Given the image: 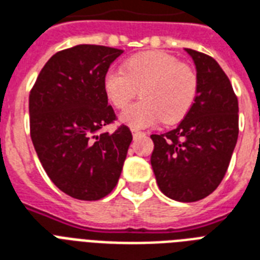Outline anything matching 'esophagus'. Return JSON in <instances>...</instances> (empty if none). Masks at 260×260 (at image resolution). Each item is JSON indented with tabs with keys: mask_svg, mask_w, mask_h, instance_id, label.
Returning a JSON list of instances; mask_svg holds the SVG:
<instances>
[{
	"mask_svg": "<svg viewBox=\"0 0 260 260\" xmlns=\"http://www.w3.org/2000/svg\"><path fill=\"white\" fill-rule=\"evenodd\" d=\"M140 135H143V132H140V131H136V129H132V136H134L135 139L138 138V136H140Z\"/></svg>",
	"mask_w": 260,
	"mask_h": 260,
	"instance_id": "esophagus-1",
	"label": "esophagus"
}]
</instances>
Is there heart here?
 <instances>
[{"mask_svg":"<svg viewBox=\"0 0 260 260\" xmlns=\"http://www.w3.org/2000/svg\"><path fill=\"white\" fill-rule=\"evenodd\" d=\"M141 90L142 99L126 107ZM109 102L122 112L121 121L131 128H147L162 120L173 124L187 116L199 92V76L191 65L174 55L147 51L132 55L122 71L110 69L104 77Z\"/></svg>","mask_w":260,"mask_h":260,"instance_id":"1","label":"heart"}]
</instances>
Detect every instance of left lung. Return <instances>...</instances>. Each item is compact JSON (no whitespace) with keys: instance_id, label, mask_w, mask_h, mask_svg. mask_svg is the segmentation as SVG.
Returning <instances> with one entry per match:
<instances>
[{"instance_id":"obj_1","label":"left lung","mask_w":260,"mask_h":260,"mask_svg":"<svg viewBox=\"0 0 260 260\" xmlns=\"http://www.w3.org/2000/svg\"><path fill=\"white\" fill-rule=\"evenodd\" d=\"M196 65L199 92L177 128L151 135L156 184L170 199L201 201L222 181L239 136V102L213 57L185 49Z\"/></svg>"}]
</instances>
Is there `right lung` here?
Listing matches in <instances>:
<instances>
[{"mask_svg":"<svg viewBox=\"0 0 260 260\" xmlns=\"http://www.w3.org/2000/svg\"><path fill=\"white\" fill-rule=\"evenodd\" d=\"M122 50L77 45L55 53L29 91V134L43 169L57 188L79 201L114 189L132 134L126 125L96 136L116 121L104 77Z\"/></svg>","mask_w":260,"mask_h":260,"instance_id":"1","label":"right lung"}]
</instances>
